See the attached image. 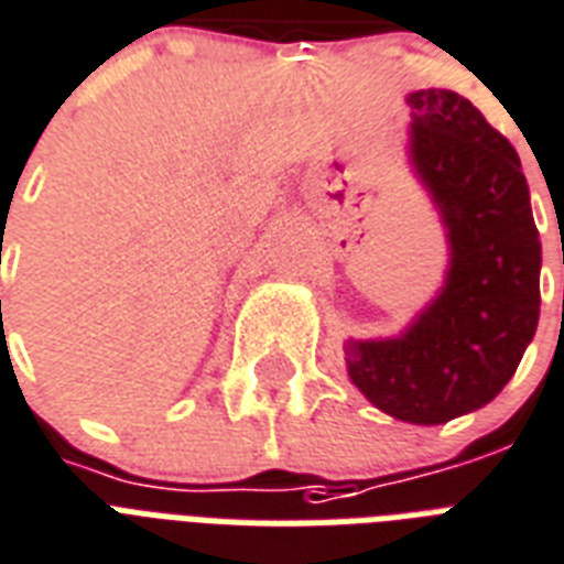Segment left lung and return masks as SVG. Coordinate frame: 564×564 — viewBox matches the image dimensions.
Returning <instances> with one entry per match:
<instances>
[{"label":"left lung","instance_id":"8db88e82","mask_svg":"<svg viewBox=\"0 0 564 564\" xmlns=\"http://www.w3.org/2000/svg\"><path fill=\"white\" fill-rule=\"evenodd\" d=\"M412 159L449 235L441 296L403 338L347 341L350 379L397 421L447 423L491 403L539 326L541 241L521 159L477 105L417 90Z\"/></svg>","mask_w":564,"mask_h":564}]
</instances>
